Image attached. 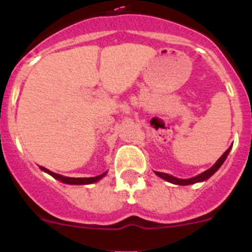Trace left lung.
Returning <instances> with one entry per match:
<instances>
[{
    "label": "left lung",
    "instance_id": "8db88e82",
    "mask_svg": "<svg viewBox=\"0 0 252 252\" xmlns=\"http://www.w3.org/2000/svg\"><path fill=\"white\" fill-rule=\"evenodd\" d=\"M230 149H227V150L224 151L223 155H222V157L217 160V162H216L212 168H209L208 170L203 171L202 174L197 175V177L190 178V179H178V178L173 177V175L165 174V173H160V171H155V174H157L158 177L162 178V179H165L166 182H170V183H173V184H179V186H188V184H194V183H197V182H203V180L208 179L209 177H212L216 171L220 169V166L223 164V161L226 160L227 155H228V153H230Z\"/></svg>",
    "mask_w": 252,
    "mask_h": 252
}]
</instances>
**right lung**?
<instances>
[{"instance_id": "obj_1", "label": "right lung", "mask_w": 252, "mask_h": 252, "mask_svg": "<svg viewBox=\"0 0 252 252\" xmlns=\"http://www.w3.org/2000/svg\"><path fill=\"white\" fill-rule=\"evenodd\" d=\"M40 169L46 171L48 174H50L51 177L55 178V179L60 180V182H63V183H66V184H91V183H94V182H97V180H99L102 177L106 175V173H103V174L97 175V177H93V178H68V177H63V175L55 174V173L50 171L49 169L44 168V166H40Z\"/></svg>"}]
</instances>
